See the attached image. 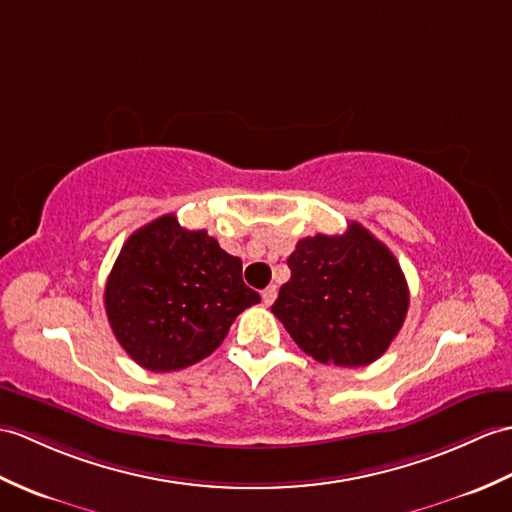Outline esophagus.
Masks as SVG:
<instances>
[{"label": "esophagus", "mask_w": 512, "mask_h": 512, "mask_svg": "<svg viewBox=\"0 0 512 512\" xmlns=\"http://www.w3.org/2000/svg\"><path fill=\"white\" fill-rule=\"evenodd\" d=\"M261 299H264V305H272L277 299V285H268V288L261 292Z\"/></svg>", "instance_id": "esophagus-1"}]
</instances>
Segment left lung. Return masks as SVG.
<instances>
[{
	"instance_id": "8db88e82",
	"label": "left lung",
	"mask_w": 512,
	"mask_h": 512,
	"mask_svg": "<svg viewBox=\"0 0 512 512\" xmlns=\"http://www.w3.org/2000/svg\"><path fill=\"white\" fill-rule=\"evenodd\" d=\"M288 266L292 277L270 310L307 355L351 368L382 358L410 305L386 244L351 222L342 235L303 237Z\"/></svg>"
}]
</instances>
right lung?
<instances>
[{"instance_id": "add662e5", "label": "right lung", "mask_w": 512, "mask_h": 512, "mask_svg": "<svg viewBox=\"0 0 512 512\" xmlns=\"http://www.w3.org/2000/svg\"><path fill=\"white\" fill-rule=\"evenodd\" d=\"M261 301L242 279V261L174 213L137 229L106 279L104 307L122 349L152 373L205 360L237 314Z\"/></svg>"}]
</instances>
